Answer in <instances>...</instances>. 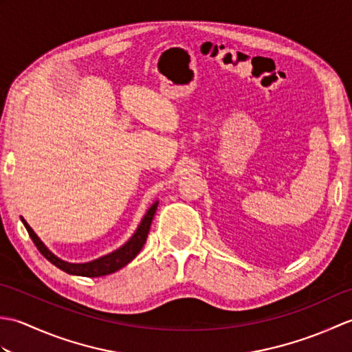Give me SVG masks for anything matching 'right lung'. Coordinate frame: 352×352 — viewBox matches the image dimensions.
I'll list each match as a JSON object with an SVG mask.
<instances>
[{"instance_id":"1","label":"right lung","mask_w":352,"mask_h":352,"mask_svg":"<svg viewBox=\"0 0 352 352\" xmlns=\"http://www.w3.org/2000/svg\"><path fill=\"white\" fill-rule=\"evenodd\" d=\"M157 206H159V201H155V203L148 208V212L145 213L144 218H142L136 231H134L133 236L122 246H119V248L115 250L113 252H109V254H106V256H102L100 258H95L92 261H86V263H69V261L58 258L54 252H51L47 248V245L41 241L39 236L34 233L33 228L28 226L27 221L22 218V216H21V221L25 226L30 237H32V241L37 246V250H39L42 256L48 261H51L52 265L57 266L58 269H62V271H65L66 274L80 275V276H91V278H94V276H104V275H109V274H113V272L119 271V269L124 267L125 265H129L130 261L138 256L146 242L149 227H151Z\"/></svg>"}]
</instances>
